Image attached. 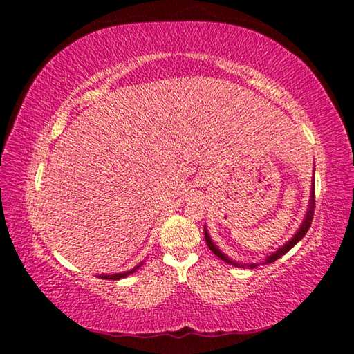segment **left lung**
<instances>
[{"label": "left lung", "instance_id": "left-lung-1", "mask_svg": "<svg viewBox=\"0 0 354 354\" xmlns=\"http://www.w3.org/2000/svg\"><path fill=\"white\" fill-rule=\"evenodd\" d=\"M314 209H315V179H313V189H310V200H309V206H308L306 215H304L303 223H301V226H299V230L295 232V236H293L289 242H286V243L283 245V247L278 248L277 251H274V253H272L270 256H267V259L263 261V263H272V262H274V261H278L281 256L286 254L287 251H289L290 248L295 247V245H297L299 241H301V239H303L304 236H306V232H308L309 226H310V223H313V218H314ZM205 239H206V243H207L209 250H211L215 256H218L221 261H225V262L231 263V266H236V267H241V266H243V263H239V262H236V261H232V259H230V257H227L226 254L221 253V251L218 250L217 245H214L211 236L207 234V230H206V227H205ZM256 266H257V263H248V267H250V268H254Z\"/></svg>", "mask_w": 354, "mask_h": 354}]
</instances>
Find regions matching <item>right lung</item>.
<instances>
[{"instance_id":"obj_1","label":"right lung","mask_w":354,"mask_h":354,"mask_svg":"<svg viewBox=\"0 0 354 354\" xmlns=\"http://www.w3.org/2000/svg\"><path fill=\"white\" fill-rule=\"evenodd\" d=\"M142 266V263H139V266L137 267H134L133 270H129V272H124V273H115V274H101L100 278H103V279H113V281H117V279H122V278H127L128 274H131V273H134L137 268H139Z\"/></svg>"}]
</instances>
